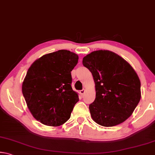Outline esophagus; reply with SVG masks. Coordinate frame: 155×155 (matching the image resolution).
<instances>
[{
	"mask_svg": "<svg viewBox=\"0 0 155 155\" xmlns=\"http://www.w3.org/2000/svg\"><path fill=\"white\" fill-rule=\"evenodd\" d=\"M85 90H84V89H83L82 90L80 91V94H81L82 96H83V94H85Z\"/></svg>",
	"mask_w": 155,
	"mask_h": 155,
	"instance_id": "esophagus-1",
	"label": "esophagus"
}]
</instances>
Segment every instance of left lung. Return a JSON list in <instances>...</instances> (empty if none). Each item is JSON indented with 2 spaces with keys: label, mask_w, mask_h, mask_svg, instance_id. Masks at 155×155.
<instances>
[{
  "label": "left lung",
  "mask_w": 155,
  "mask_h": 155,
  "mask_svg": "<svg viewBox=\"0 0 155 155\" xmlns=\"http://www.w3.org/2000/svg\"><path fill=\"white\" fill-rule=\"evenodd\" d=\"M92 74L96 98L90 104L91 117L97 124L114 127L128 119L141 98V83L132 66L109 51H96L83 59Z\"/></svg>",
  "instance_id": "left-lung-1"
}]
</instances>
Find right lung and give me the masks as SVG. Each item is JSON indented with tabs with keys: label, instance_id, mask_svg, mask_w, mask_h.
<instances>
[{
	"label": "right lung",
	"instance_id": "obj_1",
	"mask_svg": "<svg viewBox=\"0 0 155 155\" xmlns=\"http://www.w3.org/2000/svg\"><path fill=\"white\" fill-rule=\"evenodd\" d=\"M78 56L67 50L44 54L28 68L22 91L33 116L41 124L59 127L70 119L78 101L71 72Z\"/></svg>",
	"mask_w": 155,
	"mask_h": 155
}]
</instances>
